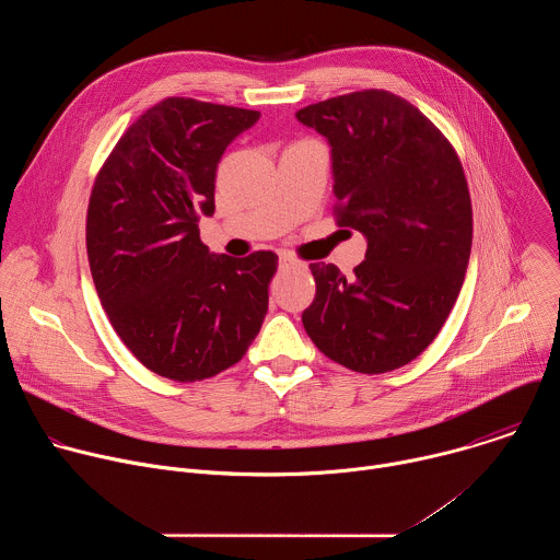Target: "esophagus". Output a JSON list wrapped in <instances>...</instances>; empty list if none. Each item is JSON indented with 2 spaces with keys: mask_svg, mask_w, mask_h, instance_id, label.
<instances>
[{
  "mask_svg": "<svg viewBox=\"0 0 560 560\" xmlns=\"http://www.w3.org/2000/svg\"><path fill=\"white\" fill-rule=\"evenodd\" d=\"M296 261L290 255H279V268H292Z\"/></svg>",
  "mask_w": 560,
  "mask_h": 560,
  "instance_id": "1",
  "label": "esophagus"
}]
</instances>
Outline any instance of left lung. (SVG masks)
<instances>
[{
	"label": "left lung",
	"instance_id": "left-lung-1",
	"mask_svg": "<svg viewBox=\"0 0 560 560\" xmlns=\"http://www.w3.org/2000/svg\"><path fill=\"white\" fill-rule=\"evenodd\" d=\"M296 119L328 137L335 221L368 236L346 279L310 264L301 322L328 359L361 374L415 361L441 332L471 250V199L450 139L408 100L368 89L310 104Z\"/></svg>",
	"mask_w": 560,
	"mask_h": 560
}]
</instances>
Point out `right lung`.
<instances>
[{"mask_svg":"<svg viewBox=\"0 0 560 560\" xmlns=\"http://www.w3.org/2000/svg\"><path fill=\"white\" fill-rule=\"evenodd\" d=\"M257 119L259 110L166 97L128 126L95 177L86 250L100 301L124 346L164 378L228 370L266 318L279 257H217L199 236L221 154Z\"/></svg>","mask_w":560,"mask_h":560,"instance_id":"right-lung-1","label":"right lung"}]
</instances>
